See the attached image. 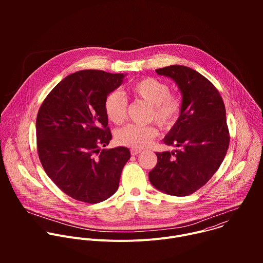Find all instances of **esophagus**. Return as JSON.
Returning a JSON list of instances; mask_svg holds the SVG:
<instances>
[{
	"label": "esophagus",
	"instance_id": "34e87169",
	"mask_svg": "<svg viewBox=\"0 0 263 263\" xmlns=\"http://www.w3.org/2000/svg\"><path fill=\"white\" fill-rule=\"evenodd\" d=\"M130 152H131V155L135 156V155H137V154H139L141 152V149H139V148H131Z\"/></svg>",
	"mask_w": 263,
	"mask_h": 263
}]
</instances>
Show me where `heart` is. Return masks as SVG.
Segmentation results:
<instances>
[{
    "label": "heart",
    "mask_w": 263,
    "mask_h": 263,
    "mask_svg": "<svg viewBox=\"0 0 263 263\" xmlns=\"http://www.w3.org/2000/svg\"><path fill=\"white\" fill-rule=\"evenodd\" d=\"M130 92L136 99L149 105L147 120L155 121L162 129H171L179 120L183 101L180 95L171 92L168 84L156 78L146 77L136 81ZM105 114L110 122L120 125L127 118L128 100L120 90L107 95L104 102ZM158 136V129L153 124H129L117 131L116 139L122 144L132 148H142Z\"/></svg>",
    "instance_id": "1"
}]
</instances>
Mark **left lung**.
<instances>
[{
	"instance_id": "1",
	"label": "left lung",
	"mask_w": 263,
	"mask_h": 263,
	"mask_svg": "<svg viewBox=\"0 0 263 263\" xmlns=\"http://www.w3.org/2000/svg\"><path fill=\"white\" fill-rule=\"evenodd\" d=\"M156 71L177 83L183 107L163 139L166 145L179 148L157 152V164L148 173V179L167 195L186 197L210 180L227 154L230 134L226 108L215 86L197 70L170 65Z\"/></svg>"
}]
</instances>
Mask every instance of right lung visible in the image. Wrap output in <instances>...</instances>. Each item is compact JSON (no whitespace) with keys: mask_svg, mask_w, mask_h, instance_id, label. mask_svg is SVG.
Wrapping results in <instances>:
<instances>
[{"mask_svg":"<svg viewBox=\"0 0 263 263\" xmlns=\"http://www.w3.org/2000/svg\"><path fill=\"white\" fill-rule=\"evenodd\" d=\"M124 73L79 70L59 82L36 118L37 153L50 179L70 198L96 204L114 195L130 159L125 146L103 148L111 140L104 102Z\"/></svg>","mask_w":263,"mask_h":263,"instance_id":"right-lung-1","label":"right lung"}]
</instances>
